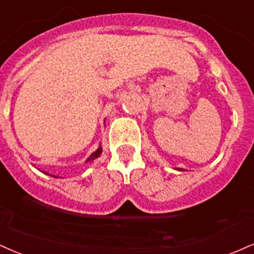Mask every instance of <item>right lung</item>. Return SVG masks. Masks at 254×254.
Wrapping results in <instances>:
<instances>
[{
	"instance_id": "add662e5",
	"label": "right lung",
	"mask_w": 254,
	"mask_h": 254,
	"mask_svg": "<svg viewBox=\"0 0 254 254\" xmlns=\"http://www.w3.org/2000/svg\"><path fill=\"white\" fill-rule=\"evenodd\" d=\"M102 151H103L102 146H99V148H98V149H97V150H96V151H94V152H93V154H92V155H91V156L87 158V161H86V162H92V161L94 160V158H97L98 156H99V155H100V154H102ZM45 174H47V175H50V174H48V173H45ZM51 176H53V177H58V176H54V175H51Z\"/></svg>"
}]
</instances>
